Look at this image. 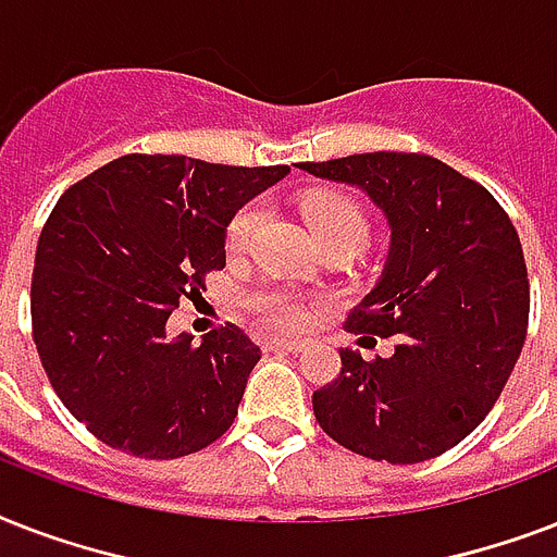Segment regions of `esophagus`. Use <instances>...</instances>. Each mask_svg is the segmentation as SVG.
Here are the masks:
<instances>
[{"label": "esophagus", "instance_id": "obj_1", "mask_svg": "<svg viewBox=\"0 0 557 557\" xmlns=\"http://www.w3.org/2000/svg\"><path fill=\"white\" fill-rule=\"evenodd\" d=\"M265 349H269V352H277V349H283V352H300V349H304V341L269 338L265 341Z\"/></svg>", "mask_w": 557, "mask_h": 557}]
</instances>
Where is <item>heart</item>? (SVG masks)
<instances>
[{"instance_id": "heart-1", "label": "heart", "mask_w": 557, "mask_h": 557, "mask_svg": "<svg viewBox=\"0 0 557 557\" xmlns=\"http://www.w3.org/2000/svg\"><path fill=\"white\" fill-rule=\"evenodd\" d=\"M304 216L312 227V234L318 236V243H335V239H349V243L364 245L367 234H370V216H367L364 205L341 190H323L309 193L304 201ZM265 210L262 205H245L234 216L231 227H227V248L231 251H243L245 245L251 243L257 227H260ZM251 304L257 312L265 314V321L280 330H292L297 323H304L306 306L300 297L288 295V292H260L251 297Z\"/></svg>"}]
</instances>
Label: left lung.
<instances>
[{"label":"left lung","mask_w":557,"mask_h":557,"mask_svg":"<svg viewBox=\"0 0 557 557\" xmlns=\"http://www.w3.org/2000/svg\"><path fill=\"white\" fill-rule=\"evenodd\" d=\"M300 170L358 187L387 219V262L347 330L396 338L375 361L341 349V375L314 389V419L361 457H440L483 422L527 341L518 231L492 193L431 156L361 152Z\"/></svg>","instance_id":"8db88e82"}]
</instances>
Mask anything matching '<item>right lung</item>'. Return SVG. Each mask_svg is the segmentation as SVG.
<instances>
[{"mask_svg": "<svg viewBox=\"0 0 557 557\" xmlns=\"http://www.w3.org/2000/svg\"><path fill=\"white\" fill-rule=\"evenodd\" d=\"M286 176L124 156L60 196L34 257V344L60 401L109 448L176 459L234 424L260 347L234 323L201 344L170 338L168 321L225 269L236 210Z\"/></svg>", "mask_w": 557, "mask_h": 557, "instance_id": "add662e5", "label": "right lung"}]
</instances>
